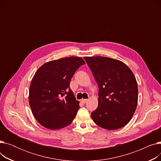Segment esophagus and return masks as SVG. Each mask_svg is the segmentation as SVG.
Segmentation results:
<instances>
[{"mask_svg":"<svg viewBox=\"0 0 161 161\" xmlns=\"http://www.w3.org/2000/svg\"><path fill=\"white\" fill-rule=\"evenodd\" d=\"M87 101H88L87 99H81V102L82 103H83V104L87 103Z\"/></svg>","mask_w":161,"mask_h":161,"instance_id":"esophagus-1","label":"esophagus"}]
</instances>
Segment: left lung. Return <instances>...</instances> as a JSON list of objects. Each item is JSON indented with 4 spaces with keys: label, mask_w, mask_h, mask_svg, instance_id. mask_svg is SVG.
<instances>
[{
    "label": "left lung",
    "mask_w": 161,
    "mask_h": 161,
    "mask_svg": "<svg viewBox=\"0 0 161 161\" xmlns=\"http://www.w3.org/2000/svg\"><path fill=\"white\" fill-rule=\"evenodd\" d=\"M98 91V105L91 114L98 126L107 130L121 129L134 115L138 104L136 78L127 65L105 57H85Z\"/></svg>",
    "instance_id": "1"
}]
</instances>
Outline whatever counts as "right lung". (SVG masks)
Here are the masks:
<instances>
[{
  "mask_svg": "<svg viewBox=\"0 0 161 161\" xmlns=\"http://www.w3.org/2000/svg\"><path fill=\"white\" fill-rule=\"evenodd\" d=\"M84 64L81 57L61 58L46 63L34 75L29 102L34 117L42 126L57 130L72 122L80 109V102L70 88V82Z\"/></svg>",
  "mask_w": 161,
  "mask_h": 161,
  "instance_id": "right-lung-1",
  "label": "right lung"
}]
</instances>
